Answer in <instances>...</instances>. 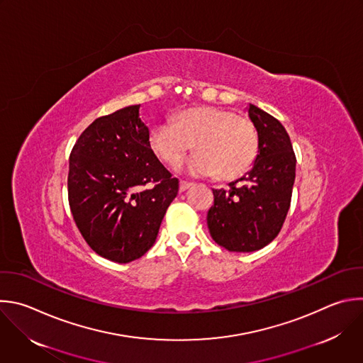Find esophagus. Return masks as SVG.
I'll return each instance as SVG.
<instances>
[{
	"instance_id": "esophagus-1",
	"label": "esophagus",
	"mask_w": 363,
	"mask_h": 363,
	"mask_svg": "<svg viewBox=\"0 0 363 363\" xmlns=\"http://www.w3.org/2000/svg\"><path fill=\"white\" fill-rule=\"evenodd\" d=\"M191 186H192L191 182H186V181H181V182H179V191H181V192L186 191V189L191 188Z\"/></svg>"
}]
</instances>
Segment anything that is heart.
<instances>
[{"mask_svg":"<svg viewBox=\"0 0 363 363\" xmlns=\"http://www.w3.org/2000/svg\"><path fill=\"white\" fill-rule=\"evenodd\" d=\"M152 151L167 164L182 158L195 144L198 154L178 168L191 177L233 179L254 164L259 137L245 116L219 106H196L179 112L174 121L155 125L150 135Z\"/></svg>","mask_w":363,"mask_h":363,"instance_id":"heart-1","label":"heart"}]
</instances>
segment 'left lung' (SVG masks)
I'll list each match as a JSON object with an SVG mask.
<instances>
[{"label": "left lung", "instance_id": "left-lung-1", "mask_svg": "<svg viewBox=\"0 0 363 363\" xmlns=\"http://www.w3.org/2000/svg\"><path fill=\"white\" fill-rule=\"evenodd\" d=\"M247 109L259 137L258 155L229 189H212L206 216L212 239L230 252H254L272 242L285 222L295 182L296 158L286 130L264 109L252 104Z\"/></svg>", "mask_w": 363, "mask_h": 363}]
</instances>
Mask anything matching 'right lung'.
<instances>
[{
	"label": "right lung",
	"instance_id": "obj_1",
	"mask_svg": "<svg viewBox=\"0 0 363 363\" xmlns=\"http://www.w3.org/2000/svg\"><path fill=\"white\" fill-rule=\"evenodd\" d=\"M140 109L130 105L96 118L69 157L74 220L92 251L118 264L141 258L154 245L179 188L154 154ZM150 182L156 185L145 190Z\"/></svg>",
	"mask_w": 363,
	"mask_h": 363
}]
</instances>
